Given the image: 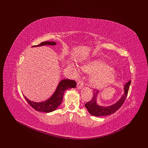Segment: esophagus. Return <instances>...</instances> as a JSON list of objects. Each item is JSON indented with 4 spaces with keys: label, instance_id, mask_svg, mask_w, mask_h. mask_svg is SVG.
<instances>
[{
    "label": "esophagus",
    "instance_id": "1",
    "mask_svg": "<svg viewBox=\"0 0 148 148\" xmlns=\"http://www.w3.org/2000/svg\"><path fill=\"white\" fill-rule=\"evenodd\" d=\"M83 86V82L82 81H79L77 83V89H82Z\"/></svg>",
    "mask_w": 148,
    "mask_h": 148
}]
</instances>
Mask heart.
Instances as JSON below:
<instances>
[{"label": "heart", "instance_id": "b5f03b06", "mask_svg": "<svg viewBox=\"0 0 148 148\" xmlns=\"http://www.w3.org/2000/svg\"><path fill=\"white\" fill-rule=\"evenodd\" d=\"M75 73H78V69L71 65ZM82 70L86 73H95L91 76L89 82L91 86L96 88L104 86L107 84L113 83L115 77L111 71L112 69L108 65L100 60H91L82 66Z\"/></svg>", "mask_w": 148, "mask_h": 148}]
</instances>
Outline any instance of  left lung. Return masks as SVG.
<instances>
[{
  "label": "left lung",
  "instance_id": "1",
  "mask_svg": "<svg viewBox=\"0 0 148 148\" xmlns=\"http://www.w3.org/2000/svg\"><path fill=\"white\" fill-rule=\"evenodd\" d=\"M130 83L131 81H129L125 84V93L121 97L120 99L115 104L109 106H102L98 105L97 104V96L98 93H99V91H96V92H94L91 100L85 104V107L87 109L89 114L92 115L96 116V117L106 116L115 113L116 111L120 108V107L122 106L123 102H125V100L126 99Z\"/></svg>",
  "mask_w": 148,
  "mask_h": 148
}]
</instances>
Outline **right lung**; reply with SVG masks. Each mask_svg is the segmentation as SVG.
Instances as JSON below:
<instances>
[{
	"instance_id": "obj_1",
	"label": "right lung",
	"mask_w": 148,
	"mask_h": 148,
	"mask_svg": "<svg viewBox=\"0 0 148 148\" xmlns=\"http://www.w3.org/2000/svg\"><path fill=\"white\" fill-rule=\"evenodd\" d=\"M56 44V42L50 41H44L37 46H34L33 47H39L44 45H50L54 46ZM77 83L74 80H71L69 79H65L60 81L58 84V86L56 91L53 94V95L48 99L47 100L41 102H36L31 101L27 97L24 96L26 101L28 102V104L33 107L34 109L39 112H51L54 111L58 107H59L63 99V95L64 92L69 88H76Z\"/></svg>"
}]
</instances>
